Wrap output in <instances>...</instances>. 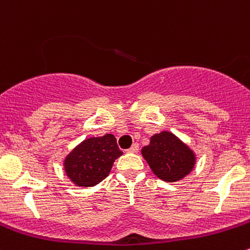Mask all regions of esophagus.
<instances>
[{"mask_svg":"<svg viewBox=\"0 0 250 250\" xmlns=\"http://www.w3.org/2000/svg\"><path fill=\"white\" fill-rule=\"evenodd\" d=\"M138 148H140V147H138L137 143H133V145L131 146V147L128 148V149L126 150V152H127V153H137L138 152Z\"/></svg>","mask_w":250,"mask_h":250,"instance_id":"34e87169","label":"esophagus"}]
</instances>
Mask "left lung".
Returning a JSON list of instances; mask_svg holds the SVG:
<instances>
[{
    "label": "left lung",
    "instance_id": "obj_1",
    "mask_svg": "<svg viewBox=\"0 0 250 250\" xmlns=\"http://www.w3.org/2000/svg\"><path fill=\"white\" fill-rule=\"evenodd\" d=\"M141 153L153 174L167 182L180 181L196 167V153L170 131L153 135Z\"/></svg>",
    "mask_w": 250,
    "mask_h": 250
}]
</instances>
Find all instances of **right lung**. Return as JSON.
Returning a JSON list of instances; mask_svg holds the SVG:
<instances>
[{
  "instance_id": "add662e5",
  "label": "right lung",
  "mask_w": 250,
  "mask_h": 250,
  "mask_svg": "<svg viewBox=\"0 0 250 250\" xmlns=\"http://www.w3.org/2000/svg\"><path fill=\"white\" fill-rule=\"evenodd\" d=\"M120 155L123 152L112 133L86 138L64 158V172L75 186H96L109 175Z\"/></svg>"
}]
</instances>
